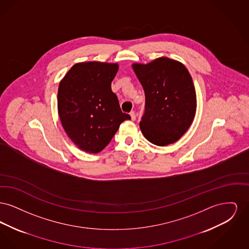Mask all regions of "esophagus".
<instances>
[{
    "mask_svg": "<svg viewBox=\"0 0 249 249\" xmlns=\"http://www.w3.org/2000/svg\"><path fill=\"white\" fill-rule=\"evenodd\" d=\"M130 118H131V120H135L136 119V114H135V112L134 111H131L130 113Z\"/></svg>",
    "mask_w": 249,
    "mask_h": 249,
    "instance_id": "obj_1",
    "label": "esophagus"
}]
</instances>
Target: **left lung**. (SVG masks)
<instances>
[{
	"label": "left lung",
	"instance_id": "left-lung-1",
	"mask_svg": "<svg viewBox=\"0 0 249 249\" xmlns=\"http://www.w3.org/2000/svg\"><path fill=\"white\" fill-rule=\"evenodd\" d=\"M145 95L140 121L143 136L156 145L177 142L190 128L197 101L191 75L179 61L160 58L132 65Z\"/></svg>",
	"mask_w": 249,
	"mask_h": 249
}]
</instances>
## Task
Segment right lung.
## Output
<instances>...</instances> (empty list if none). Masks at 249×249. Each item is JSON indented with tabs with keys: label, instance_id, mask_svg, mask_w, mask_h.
<instances>
[{
	"label": "right lung",
	"instance_id": "add662e5",
	"mask_svg": "<svg viewBox=\"0 0 249 249\" xmlns=\"http://www.w3.org/2000/svg\"><path fill=\"white\" fill-rule=\"evenodd\" d=\"M116 63L89 61L74 64L60 81L58 110L62 127L81 150L99 153L130 115L123 113L111 82Z\"/></svg>",
	"mask_w": 249,
	"mask_h": 249
}]
</instances>
